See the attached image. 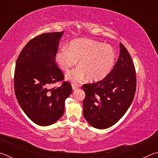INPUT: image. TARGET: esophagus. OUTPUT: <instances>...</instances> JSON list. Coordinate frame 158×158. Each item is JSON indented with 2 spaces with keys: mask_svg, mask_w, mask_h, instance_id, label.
<instances>
[{
  "mask_svg": "<svg viewBox=\"0 0 158 158\" xmlns=\"http://www.w3.org/2000/svg\"><path fill=\"white\" fill-rule=\"evenodd\" d=\"M72 87H73V90H75V89H77V88L79 87V85H77V84H72Z\"/></svg>",
  "mask_w": 158,
  "mask_h": 158,
  "instance_id": "1",
  "label": "esophagus"
}]
</instances>
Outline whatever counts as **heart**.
I'll return each mask as SVG.
<instances>
[{
    "instance_id": "1",
    "label": "heart",
    "mask_w": 158,
    "mask_h": 158,
    "mask_svg": "<svg viewBox=\"0 0 158 158\" xmlns=\"http://www.w3.org/2000/svg\"><path fill=\"white\" fill-rule=\"evenodd\" d=\"M116 58V52L111 46L86 38L74 40L68 48L62 47L55 55L58 66L65 72H68L79 60L80 66L67 75L74 82L79 81L85 75L91 81L105 78L113 68Z\"/></svg>"
}]
</instances>
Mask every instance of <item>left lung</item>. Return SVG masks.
Returning a JSON list of instances; mask_svg holds the SVG:
<instances>
[{
  "instance_id": "8db88e82",
  "label": "left lung",
  "mask_w": 158,
  "mask_h": 158,
  "mask_svg": "<svg viewBox=\"0 0 158 158\" xmlns=\"http://www.w3.org/2000/svg\"><path fill=\"white\" fill-rule=\"evenodd\" d=\"M85 97L84 116L98 129H106L121 118L136 91V73L126 48L120 43V55L114 68L100 81L83 85Z\"/></svg>"
}]
</instances>
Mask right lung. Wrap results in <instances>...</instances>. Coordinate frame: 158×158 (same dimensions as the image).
I'll return each mask as SVG.
<instances>
[{
	"label": "right lung",
	"mask_w": 158,
	"mask_h": 158,
	"mask_svg": "<svg viewBox=\"0 0 158 158\" xmlns=\"http://www.w3.org/2000/svg\"><path fill=\"white\" fill-rule=\"evenodd\" d=\"M63 34L55 32L34 37L23 47L16 63L14 84L17 101L29 118L41 126L52 125L62 117L65 101L73 91L68 81L52 88L64 79L55 60Z\"/></svg>",
	"instance_id": "right-lung-1"
}]
</instances>
